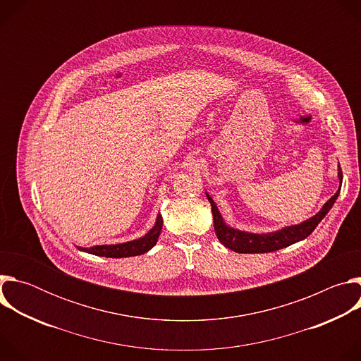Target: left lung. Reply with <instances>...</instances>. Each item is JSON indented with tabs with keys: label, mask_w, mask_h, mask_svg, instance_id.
<instances>
[{
	"label": "left lung",
	"mask_w": 361,
	"mask_h": 361,
	"mask_svg": "<svg viewBox=\"0 0 361 361\" xmlns=\"http://www.w3.org/2000/svg\"><path fill=\"white\" fill-rule=\"evenodd\" d=\"M337 177H338V190L336 194L326 201V204L320 209L317 214L310 217L308 220H304L300 224H293V226H286L280 230L270 231V233H248L244 230L234 228L228 226L221 213L217 209V204L214 200L210 197L209 192H205L207 195L210 204H212V212H213V219H214V230L217 234V238L223 245L227 248L235 251V252H243V254H254V252H270L276 251L284 247H288L294 243H298L304 238L310 235L314 228L319 226V223L326 217V214L331 210L334 205L340 190H341V183H343V173L338 166L337 169Z\"/></svg>",
	"instance_id": "obj_1"
}]
</instances>
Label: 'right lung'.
<instances>
[{
  "label": "right lung",
  "mask_w": 361,
  "mask_h": 361,
  "mask_svg": "<svg viewBox=\"0 0 361 361\" xmlns=\"http://www.w3.org/2000/svg\"><path fill=\"white\" fill-rule=\"evenodd\" d=\"M161 228H163V217L161 214H157L156 223H154L152 228H149L140 238L120 243V244H101V245H92V247L77 245V248L98 257H110V259H123V257L141 255L149 251L154 245L157 244V240L161 234Z\"/></svg>",
  "instance_id": "add662e5"
}]
</instances>
